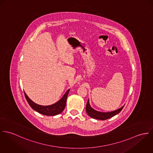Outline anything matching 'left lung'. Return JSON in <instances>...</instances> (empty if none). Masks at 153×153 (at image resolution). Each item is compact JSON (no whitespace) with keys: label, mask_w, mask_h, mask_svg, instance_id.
Returning <instances> with one entry per match:
<instances>
[{"label":"left lung","mask_w":153,"mask_h":153,"mask_svg":"<svg viewBox=\"0 0 153 153\" xmlns=\"http://www.w3.org/2000/svg\"><path fill=\"white\" fill-rule=\"evenodd\" d=\"M124 105H123L121 107L119 108V109L116 110H114L112 111H109V112H102L97 111L91 107V106L90 104V101L89 99L88 100V102H87L86 104V112L87 114L91 118L97 120H104L107 119H110L112 117H114L116 114H119V113L122 110L123 108Z\"/></svg>","instance_id":"obj_1"}]
</instances>
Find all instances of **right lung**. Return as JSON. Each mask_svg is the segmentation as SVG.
Masks as SVG:
<instances>
[{"label": "right lung", "mask_w": 153, "mask_h": 153, "mask_svg": "<svg viewBox=\"0 0 153 153\" xmlns=\"http://www.w3.org/2000/svg\"><path fill=\"white\" fill-rule=\"evenodd\" d=\"M70 90V88L67 90L63 96L58 102L49 105H42L36 104L27 96L25 92L24 93L26 100L34 110L43 115L53 116L61 113L64 110L66 104L67 97Z\"/></svg>", "instance_id": "right-lung-1"}]
</instances>
